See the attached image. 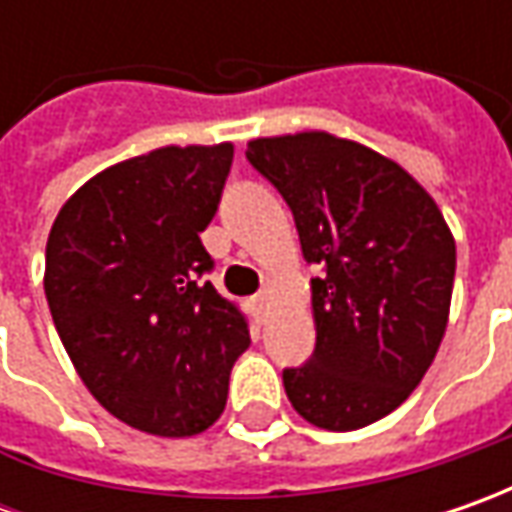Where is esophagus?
I'll use <instances>...</instances> for the list:
<instances>
[{
    "mask_svg": "<svg viewBox=\"0 0 512 512\" xmlns=\"http://www.w3.org/2000/svg\"><path fill=\"white\" fill-rule=\"evenodd\" d=\"M267 305H270V287H262L256 296H253V310L265 319V313H267Z\"/></svg>",
    "mask_w": 512,
    "mask_h": 512,
    "instance_id": "1",
    "label": "esophagus"
}]
</instances>
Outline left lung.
Wrapping results in <instances>:
<instances>
[{
    "label": "left lung",
    "instance_id": "left-lung-1",
    "mask_svg": "<svg viewBox=\"0 0 512 512\" xmlns=\"http://www.w3.org/2000/svg\"><path fill=\"white\" fill-rule=\"evenodd\" d=\"M247 159L293 210L316 350L282 373L293 410L325 430L393 413L436 359L450 316L456 239L402 165L327 130L259 136Z\"/></svg>",
    "mask_w": 512,
    "mask_h": 512
}]
</instances>
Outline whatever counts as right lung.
<instances>
[{"mask_svg":"<svg viewBox=\"0 0 512 512\" xmlns=\"http://www.w3.org/2000/svg\"><path fill=\"white\" fill-rule=\"evenodd\" d=\"M233 145H168L96 173L62 205L45 296L90 396L150 436L185 439L222 416L247 316L210 282V225Z\"/></svg>","mask_w":512,"mask_h":512,"instance_id":"1","label":"right lung"}]
</instances>
